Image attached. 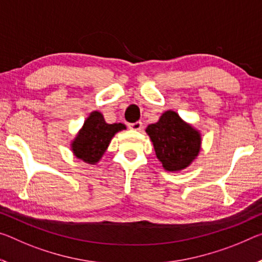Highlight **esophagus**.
I'll use <instances>...</instances> for the list:
<instances>
[{
	"mask_svg": "<svg viewBox=\"0 0 262 262\" xmlns=\"http://www.w3.org/2000/svg\"><path fill=\"white\" fill-rule=\"evenodd\" d=\"M128 127H129V129H133V130H140L141 128H142V122L136 121L133 123H128Z\"/></svg>",
	"mask_w": 262,
	"mask_h": 262,
	"instance_id": "esophagus-1",
	"label": "esophagus"
}]
</instances>
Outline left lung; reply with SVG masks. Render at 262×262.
<instances>
[{"instance_id": "8db88e82", "label": "left lung", "mask_w": 262, "mask_h": 262, "mask_svg": "<svg viewBox=\"0 0 262 262\" xmlns=\"http://www.w3.org/2000/svg\"><path fill=\"white\" fill-rule=\"evenodd\" d=\"M157 159L168 171H180L190 165L201 150V134L180 118L167 111L159 121L147 127Z\"/></svg>"}]
</instances>
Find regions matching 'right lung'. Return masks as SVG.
<instances>
[{
  "mask_svg": "<svg viewBox=\"0 0 262 262\" xmlns=\"http://www.w3.org/2000/svg\"><path fill=\"white\" fill-rule=\"evenodd\" d=\"M122 129H126L124 124H108L101 113L92 112L72 142L74 155L86 163L95 164L105 154L115 133Z\"/></svg>",
  "mask_w": 262,
  "mask_h": 262,
  "instance_id": "obj_1",
  "label": "right lung"
}]
</instances>
